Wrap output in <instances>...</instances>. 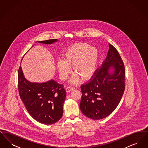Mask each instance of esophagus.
I'll return each instance as SVG.
<instances>
[{"label": "esophagus", "instance_id": "esophagus-1", "mask_svg": "<svg viewBox=\"0 0 148 148\" xmlns=\"http://www.w3.org/2000/svg\"><path fill=\"white\" fill-rule=\"evenodd\" d=\"M75 89L74 87H73V86H68L66 88V92H71L73 90H74Z\"/></svg>", "mask_w": 148, "mask_h": 148}]
</instances>
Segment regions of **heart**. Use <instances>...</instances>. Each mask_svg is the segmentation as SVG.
Segmentation results:
<instances>
[{"instance_id": "1", "label": "heart", "mask_w": 148, "mask_h": 148, "mask_svg": "<svg viewBox=\"0 0 148 148\" xmlns=\"http://www.w3.org/2000/svg\"><path fill=\"white\" fill-rule=\"evenodd\" d=\"M99 53L98 49L86 42H78L68 47L63 56L64 60L57 62L56 68L60 77L65 80L70 73V66L76 73L70 80L71 84H77L80 77L86 80L92 77L96 70Z\"/></svg>"}]
</instances>
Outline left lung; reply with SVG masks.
I'll use <instances>...</instances> for the list:
<instances>
[{"instance_id": "1", "label": "left lung", "mask_w": 148, "mask_h": 148, "mask_svg": "<svg viewBox=\"0 0 148 148\" xmlns=\"http://www.w3.org/2000/svg\"><path fill=\"white\" fill-rule=\"evenodd\" d=\"M101 67L90 81L81 86L80 108L86 117L105 118L118 106L125 90V71L119 54L112 44Z\"/></svg>"}]
</instances>
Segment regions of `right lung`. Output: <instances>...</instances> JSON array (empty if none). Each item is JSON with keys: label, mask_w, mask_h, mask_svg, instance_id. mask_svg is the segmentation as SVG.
I'll list each match as a JSON object with an SVG mask.
<instances>
[{"label": "right lung", "mask_w": 148, "mask_h": 148, "mask_svg": "<svg viewBox=\"0 0 148 148\" xmlns=\"http://www.w3.org/2000/svg\"><path fill=\"white\" fill-rule=\"evenodd\" d=\"M58 42L56 39L38 41L45 44ZM19 95L29 114L37 121L46 125L57 122L63 116L66 91L54 80L44 83L30 82L23 74L21 65L18 71Z\"/></svg>", "instance_id": "1"}]
</instances>
